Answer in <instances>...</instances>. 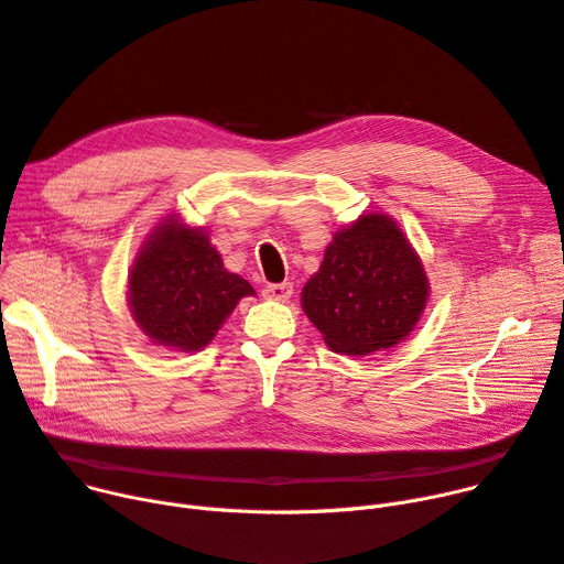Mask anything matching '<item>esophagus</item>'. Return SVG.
I'll return each mask as SVG.
<instances>
[{
	"instance_id": "obj_1",
	"label": "esophagus",
	"mask_w": 564,
	"mask_h": 564,
	"mask_svg": "<svg viewBox=\"0 0 564 564\" xmlns=\"http://www.w3.org/2000/svg\"><path fill=\"white\" fill-rule=\"evenodd\" d=\"M268 299H274V302H288L292 296V283H272L265 290H262Z\"/></svg>"
}]
</instances>
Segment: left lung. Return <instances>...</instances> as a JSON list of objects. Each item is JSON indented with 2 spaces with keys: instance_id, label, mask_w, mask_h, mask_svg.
Listing matches in <instances>:
<instances>
[{
  "instance_id": "8db88e82",
  "label": "left lung",
  "mask_w": 564,
  "mask_h": 564,
  "mask_svg": "<svg viewBox=\"0 0 564 564\" xmlns=\"http://www.w3.org/2000/svg\"><path fill=\"white\" fill-rule=\"evenodd\" d=\"M431 296L417 249L388 213H362L337 229L302 308L330 351L369 356L403 343Z\"/></svg>"
}]
</instances>
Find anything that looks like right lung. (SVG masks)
<instances>
[{
    "label": "right lung",
    "instance_id": "obj_1",
    "mask_svg": "<svg viewBox=\"0 0 564 564\" xmlns=\"http://www.w3.org/2000/svg\"><path fill=\"white\" fill-rule=\"evenodd\" d=\"M256 290L224 268L204 227L165 215L133 256L127 302L138 328L159 347L193 354L210 345L221 324Z\"/></svg>",
    "mask_w": 564,
    "mask_h": 564
}]
</instances>
